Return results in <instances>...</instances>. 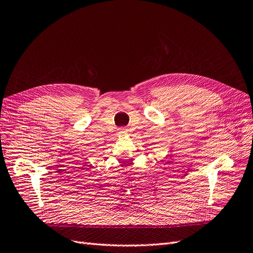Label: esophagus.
<instances>
[{"instance_id":"esophagus-1","label":"esophagus","mask_w":253,"mask_h":253,"mask_svg":"<svg viewBox=\"0 0 253 253\" xmlns=\"http://www.w3.org/2000/svg\"><path fill=\"white\" fill-rule=\"evenodd\" d=\"M127 131H128V130H127V129H126V128H120V129H119V130H118V133H119V134H122V135H123V134H126V133H127Z\"/></svg>"}]
</instances>
